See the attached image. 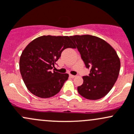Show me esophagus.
Returning <instances> with one entry per match:
<instances>
[{
    "instance_id": "1",
    "label": "esophagus",
    "mask_w": 134,
    "mask_h": 134,
    "mask_svg": "<svg viewBox=\"0 0 134 134\" xmlns=\"http://www.w3.org/2000/svg\"><path fill=\"white\" fill-rule=\"evenodd\" d=\"M70 77L72 78H74L76 77V76H74V75H72V74H70Z\"/></svg>"
}]
</instances>
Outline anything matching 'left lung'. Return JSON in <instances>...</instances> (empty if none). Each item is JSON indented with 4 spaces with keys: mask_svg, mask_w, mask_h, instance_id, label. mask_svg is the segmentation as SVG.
<instances>
[{
    "mask_svg": "<svg viewBox=\"0 0 134 134\" xmlns=\"http://www.w3.org/2000/svg\"><path fill=\"white\" fill-rule=\"evenodd\" d=\"M70 38L76 46L87 68L88 76L78 92L91 100L102 98L110 92L118 78L121 62L115 49L106 41L92 35H74Z\"/></svg>",
    "mask_w": 134,
    "mask_h": 134,
    "instance_id": "left-lung-1",
    "label": "left lung"
}]
</instances>
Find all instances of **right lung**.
I'll return each instance as SVG.
<instances>
[{
  "label": "right lung",
  "instance_id": "right-lung-1",
  "mask_svg": "<svg viewBox=\"0 0 134 134\" xmlns=\"http://www.w3.org/2000/svg\"><path fill=\"white\" fill-rule=\"evenodd\" d=\"M66 48H76L69 36L47 35L36 38L24 49L20 58V71L32 94L48 98L60 92L69 74L51 69Z\"/></svg>",
  "mask_w": 134,
  "mask_h": 134
}]
</instances>
